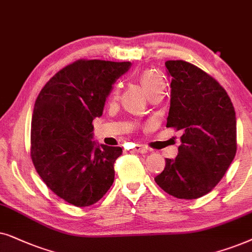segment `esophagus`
Masks as SVG:
<instances>
[{"mask_svg": "<svg viewBox=\"0 0 252 252\" xmlns=\"http://www.w3.org/2000/svg\"><path fill=\"white\" fill-rule=\"evenodd\" d=\"M133 151H135V152H139V153H147L149 152V149L143 145H136L135 147H133Z\"/></svg>", "mask_w": 252, "mask_h": 252, "instance_id": "esophagus-1", "label": "esophagus"}]
</instances>
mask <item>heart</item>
I'll use <instances>...</instances> for the list:
<instances>
[{
    "label": "heart",
    "mask_w": 252,
    "mask_h": 252,
    "mask_svg": "<svg viewBox=\"0 0 252 252\" xmlns=\"http://www.w3.org/2000/svg\"><path fill=\"white\" fill-rule=\"evenodd\" d=\"M139 80L142 83V85L145 89L147 94H151L154 91H158V90L165 89V82H163V78L161 77L159 72L154 71V70H145L140 73ZM120 96V86L115 85L114 89L110 92V99L112 100H117Z\"/></svg>",
    "instance_id": "b5f03b06"
}]
</instances>
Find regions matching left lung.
Wrapping results in <instances>:
<instances>
[{
    "label": "left lung",
    "instance_id": "1",
    "mask_svg": "<svg viewBox=\"0 0 252 252\" xmlns=\"http://www.w3.org/2000/svg\"><path fill=\"white\" fill-rule=\"evenodd\" d=\"M170 83L167 126L182 130L179 154L166 159L154 181L180 199L209 193L236 154L235 109L224 89L198 66L177 60L165 63Z\"/></svg>",
    "mask_w": 252,
    "mask_h": 252
}]
</instances>
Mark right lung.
<instances>
[{"mask_svg": "<svg viewBox=\"0 0 252 252\" xmlns=\"http://www.w3.org/2000/svg\"><path fill=\"white\" fill-rule=\"evenodd\" d=\"M131 62L78 60L50 78L35 100L31 158L46 186L78 207L101 199L115 177L119 146L93 139L92 121L102 115L113 84Z\"/></svg>", "mask_w": 252, "mask_h": 252, "instance_id": "1", "label": "right lung"}]
</instances>
